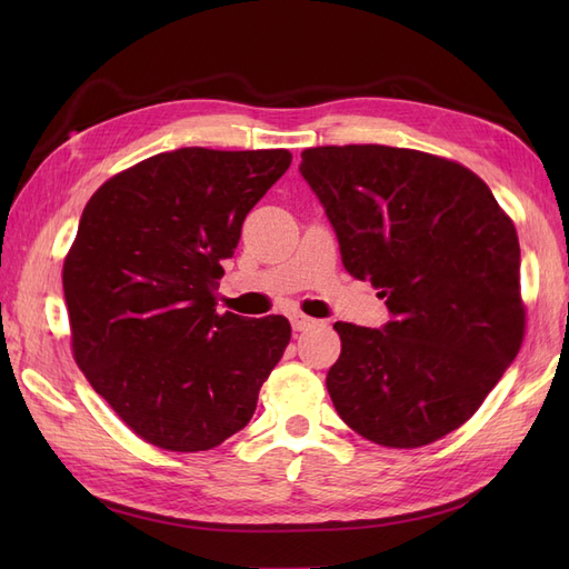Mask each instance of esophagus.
<instances>
[{"label":"esophagus","mask_w":569,"mask_h":569,"mask_svg":"<svg viewBox=\"0 0 569 569\" xmlns=\"http://www.w3.org/2000/svg\"><path fill=\"white\" fill-rule=\"evenodd\" d=\"M289 320H291V327H295L297 332L311 330V327H316V325H318V320L308 318V316H303V313H291V316H289Z\"/></svg>","instance_id":"esophagus-1"}]
</instances>
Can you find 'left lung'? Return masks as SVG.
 I'll list each match as a JSON object with an SVG mask.
<instances>
[{
	"mask_svg": "<svg viewBox=\"0 0 569 569\" xmlns=\"http://www.w3.org/2000/svg\"><path fill=\"white\" fill-rule=\"evenodd\" d=\"M341 263L387 299L382 330L335 322L327 391L353 432L389 449L446 437L487 399L525 337L520 242L465 166L385 144L301 153Z\"/></svg>",
	"mask_w": 569,
	"mask_h": 569,
	"instance_id": "left-lung-1",
	"label": "left lung"
}]
</instances>
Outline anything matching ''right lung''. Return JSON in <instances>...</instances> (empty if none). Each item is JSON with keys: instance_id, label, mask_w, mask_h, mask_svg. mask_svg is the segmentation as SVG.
<instances>
[{"instance_id": "add662e5", "label": "right lung", "mask_w": 569, "mask_h": 569, "mask_svg": "<svg viewBox=\"0 0 569 569\" xmlns=\"http://www.w3.org/2000/svg\"><path fill=\"white\" fill-rule=\"evenodd\" d=\"M291 163L287 149L157 153L101 184L63 263L73 356L137 437L197 453L251 420L282 316L216 311L222 258Z\"/></svg>"}]
</instances>
